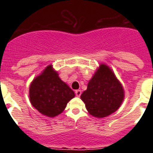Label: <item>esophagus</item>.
<instances>
[{
  "instance_id": "esophagus-1",
  "label": "esophagus",
  "mask_w": 153,
  "mask_h": 153,
  "mask_svg": "<svg viewBox=\"0 0 153 153\" xmlns=\"http://www.w3.org/2000/svg\"><path fill=\"white\" fill-rule=\"evenodd\" d=\"M75 93H76V97H80V95H81V90H76Z\"/></svg>"
}]
</instances>
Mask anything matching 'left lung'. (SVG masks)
<instances>
[{
  "instance_id": "8db88e82",
  "label": "left lung",
  "mask_w": 153,
  "mask_h": 153,
  "mask_svg": "<svg viewBox=\"0 0 153 153\" xmlns=\"http://www.w3.org/2000/svg\"><path fill=\"white\" fill-rule=\"evenodd\" d=\"M124 97L123 86L112 69L100 63L80 98L91 116L104 118L117 111Z\"/></svg>"
}]
</instances>
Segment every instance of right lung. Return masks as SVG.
<instances>
[{
  "instance_id": "1",
  "label": "right lung",
  "mask_w": 153,
  "mask_h": 153,
  "mask_svg": "<svg viewBox=\"0 0 153 153\" xmlns=\"http://www.w3.org/2000/svg\"><path fill=\"white\" fill-rule=\"evenodd\" d=\"M74 97V92L61 80L52 64L48 65L30 85L29 97L32 106L48 117L60 114Z\"/></svg>"
}]
</instances>
